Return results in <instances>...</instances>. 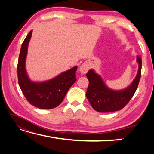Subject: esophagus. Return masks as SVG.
I'll use <instances>...</instances> for the list:
<instances>
[{
    "label": "esophagus",
    "instance_id": "esophagus-1",
    "mask_svg": "<svg viewBox=\"0 0 154 154\" xmlns=\"http://www.w3.org/2000/svg\"><path fill=\"white\" fill-rule=\"evenodd\" d=\"M90 69V66L88 63H83L80 67V71L83 74H85Z\"/></svg>",
    "mask_w": 154,
    "mask_h": 154
}]
</instances>
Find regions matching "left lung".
Returning <instances> with one entry per match:
<instances>
[{"label": "left lung", "mask_w": 154, "mask_h": 154, "mask_svg": "<svg viewBox=\"0 0 154 154\" xmlns=\"http://www.w3.org/2000/svg\"><path fill=\"white\" fill-rule=\"evenodd\" d=\"M139 70L132 84L125 90L115 91L106 86L103 79L94 71L90 70L86 74L89 85L86 96L90 105L95 111L101 113H107L121 110L128 103L138 88L141 76L142 60L137 56Z\"/></svg>", "instance_id": "1"}]
</instances>
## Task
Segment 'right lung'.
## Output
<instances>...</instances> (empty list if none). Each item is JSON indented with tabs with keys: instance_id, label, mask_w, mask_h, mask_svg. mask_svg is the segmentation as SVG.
<instances>
[{
	"instance_id": "1",
	"label": "right lung",
	"mask_w": 154,
	"mask_h": 154,
	"mask_svg": "<svg viewBox=\"0 0 154 154\" xmlns=\"http://www.w3.org/2000/svg\"><path fill=\"white\" fill-rule=\"evenodd\" d=\"M32 33V30H30L21 47L17 64L18 83L23 94L31 105L42 109H54L62 102L68 90L76 82L77 66L47 82H31L26 71L25 62Z\"/></svg>"
}]
</instances>
